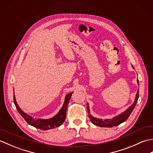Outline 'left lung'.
<instances>
[{
	"instance_id": "obj_1",
	"label": "left lung",
	"mask_w": 153,
	"mask_h": 153,
	"mask_svg": "<svg viewBox=\"0 0 153 153\" xmlns=\"http://www.w3.org/2000/svg\"><path fill=\"white\" fill-rule=\"evenodd\" d=\"M137 83L139 85V80L137 79ZM139 98V90L137 92V95H136L135 97V99L134 102L132 104V105L129 107V108L127 109L126 111L122 113L121 114H120L118 116H117L114 118H112L111 120L110 119H106V120H102V119H99V118H94L91 116V114H90V110H89V106L88 103L87 104V112L89 113V117L90 118V120L91 121V122L97 126L101 127V128H112L114 126H117L120 125V123H123V122H125L129 118V115L131 114V113L132 112L133 110H134L135 106L137 104V100Z\"/></svg>"
}]
</instances>
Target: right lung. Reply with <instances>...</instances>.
Returning a JSON list of instances; mask_svg holds the SVG:
<instances>
[{
    "mask_svg": "<svg viewBox=\"0 0 153 153\" xmlns=\"http://www.w3.org/2000/svg\"><path fill=\"white\" fill-rule=\"evenodd\" d=\"M72 93H70L69 94L66 95V97H65V100L64 102V105L62 107V108L60 110V111L58 112L56 115H55L52 118L43 120L40 118H33V117L27 114L26 113H25L22 111L21 108H19V106L18 105L17 102H16L15 96L14 95V105L17 108L18 112L20 114V115L24 118V120L26 121V122L29 124L35 127V128L43 129V130H48L50 129H54L57 127H59L62 124V123L64 122L65 119H66V109L67 106L69 103L70 99L71 98V94Z\"/></svg>",
    "mask_w": 153,
    "mask_h": 153,
    "instance_id": "1",
    "label": "right lung"
}]
</instances>
